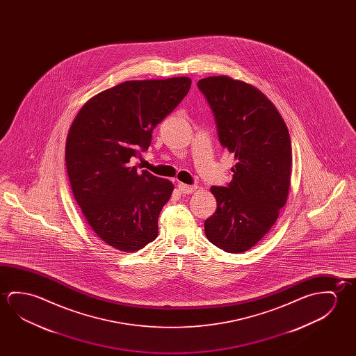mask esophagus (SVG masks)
<instances>
[{
  "label": "esophagus",
  "instance_id": "1",
  "mask_svg": "<svg viewBox=\"0 0 356 356\" xmlns=\"http://www.w3.org/2000/svg\"><path fill=\"white\" fill-rule=\"evenodd\" d=\"M177 187H179V191H180L181 193H193V191H196V188L197 187L196 186H190V185H186V184H179L177 185Z\"/></svg>",
  "mask_w": 356,
  "mask_h": 356
}]
</instances>
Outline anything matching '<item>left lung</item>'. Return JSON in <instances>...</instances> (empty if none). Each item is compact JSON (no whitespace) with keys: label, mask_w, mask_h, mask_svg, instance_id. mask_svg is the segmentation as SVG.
Wrapping results in <instances>:
<instances>
[{"label":"left lung","mask_w":356,"mask_h":356,"mask_svg":"<svg viewBox=\"0 0 356 356\" xmlns=\"http://www.w3.org/2000/svg\"><path fill=\"white\" fill-rule=\"evenodd\" d=\"M197 87L212 109L222 147L237 161L227 186L211 187L217 209L204 221V234L223 251L242 253L267 234L286 204L291 138L280 111L251 84L218 76Z\"/></svg>","instance_id":"8db88e82"}]
</instances>
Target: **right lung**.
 I'll return each instance as SVG.
<instances>
[{
  "instance_id": "add662e5",
  "label": "right lung",
  "mask_w": 356,
  "mask_h": 356,
  "mask_svg": "<svg viewBox=\"0 0 356 356\" xmlns=\"http://www.w3.org/2000/svg\"><path fill=\"white\" fill-rule=\"evenodd\" d=\"M188 76L128 81L97 94L72 122L65 163L72 193L102 241L122 252L158 237L172 182L130 166L152 144V130L180 104Z\"/></svg>"
}]
</instances>
